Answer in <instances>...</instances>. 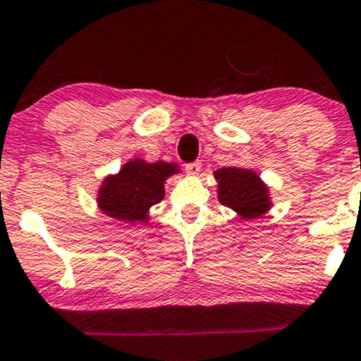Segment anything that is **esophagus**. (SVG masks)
Instances as JSON below:
<instances>
[{
    "mask_svg": "<svg viewBox=\"0 0 361 361\" xmlns=\"http://www.w3.org/2000/svg\"><path fill=\"white\" fill-rule=\"evenodd\" d=\"M185 172H188L189 176H197V173L201 172V162L195 160V162L188 164V166H185Z\"/></svg>",
    "mask_w": 361,
    "mask_h": 361,
    "instance_id": "obj_1",
    "label": "esophagus"
}]
</instances>
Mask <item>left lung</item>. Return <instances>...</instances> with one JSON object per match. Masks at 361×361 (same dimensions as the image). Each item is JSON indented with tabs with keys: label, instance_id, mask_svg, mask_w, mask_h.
<instances>
[{
	"label": "left lung",
	"instance_id": "obj_1",
	"mask_svg": "<svg viewBox=\"0 0 361 361\" xmlns=\"http://www.w3.org/2000/svg\"><path fill=\"white\" fill-rule=\"evenodd\" d=\"M217 199L233 209L239 221L259 219L273 207L268 184L259 173L244 167H222L214 172Z\"/></svg>",
	"mask_w": 361,
	"mask_h": 361
}]
</instances>
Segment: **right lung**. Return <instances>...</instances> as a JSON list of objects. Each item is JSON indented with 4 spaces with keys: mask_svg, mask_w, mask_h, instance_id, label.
<instances>
[{
    "mask_svg": "<svg viewBox=\"0 0 361 361\" xmlns=\"http://www.w3.org/2000/svg\"><path fill=\"white\" fill-rule=\"evenodd\" d=\"M180 172L177 162H147L142 157H133L118 172L104 177L97 189V207L102 214L122 224H147L150 209L166 195L164 185Z\"/></svg>",
    "mask_w": 361,
    "mask_h": 361,
    "instance_id": "obj_1",
    "label": "right lung"
}]
</instances>
